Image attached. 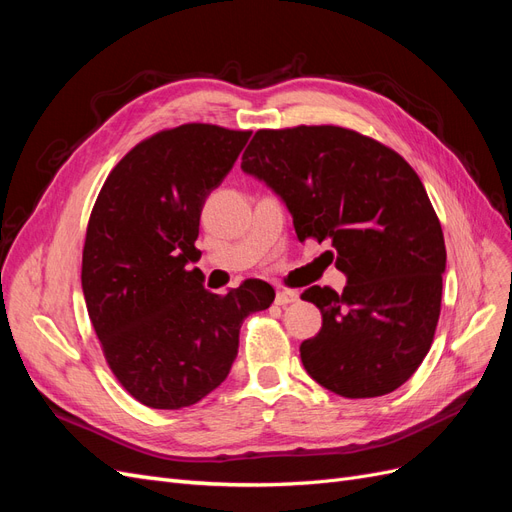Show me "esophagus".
Instances as JSON below:
<instances>
[{
    "mask_svg": "<svg viewBox=\"0 0 512 512\" xmlns=\"http://www.w3.org/2000/svg\"><path fill=\"white\" fill-rule=\"evenodd\" d=\"M294 301H299V294L294 292V290H277V294H275V305H288V303H294Z\"/></svg>",
    "mask_w": 512,
    "mask_h": 512,
    "instance_id": "34e87169",
    "label": "esophagus"
}]
</instances>
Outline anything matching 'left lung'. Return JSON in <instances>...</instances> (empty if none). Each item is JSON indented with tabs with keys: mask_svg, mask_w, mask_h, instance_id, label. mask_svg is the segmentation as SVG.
<instances>
[{
	"mask_svg": "<svg viewBox=\"0 0 512 512\" xmlns=\"http://www.w3.org/2000/svg\"><path fill=\"white\" fill-rule=\"evenodd\" d=\"M243 173L284 200L303 243L333 245L342 294L307 288L322 329L301 344L320 386L348 399L399 389L427 356L442 301V226L412 166L374 138L337 126L258 130Z\"/></svg>",
	"mask_w": 512,
	"mask_h": 512,
	"instance_id": "1",
	"label": "left lung"
}]
</instances>
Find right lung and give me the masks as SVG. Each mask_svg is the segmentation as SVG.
I'll list each match as a JSON object with an SVG mask.
<instances>
[{
    "instance_id": "1",
    "label": "right lung",
    "mask_w": 512,
    "mask_h": 512,
    "mask_svg": "<svg viewBox=\"0 0 512 512\" xmlns=\"http://www.w3.org/2000/svg\"><path fill=\"white\" fill-rule=\"evenodd\" d=\"M252 132L209 123L153 134L106 177L83 247V294L106 363L136 401L188 408L226 380L243 320L275 290L245 280L226 294L203 286L200 213Z\"/></svg>"
}]
</instances>
